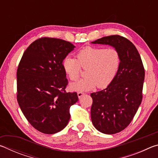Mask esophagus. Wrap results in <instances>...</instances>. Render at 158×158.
Returning a JSON list of instances; mask_svg holds the SVG:
<instances>
[{
    "label": "esophagus",
    "instance_id": "esophagus-1",
    "mask_svg": "<svg viewBox=\"0 0 158 158\" xmlns=\"http://www.w3.org/2000/svg\"><path fill=\"white\" fill-rule=\"evenodd\" d=\"M84 95V93H83V92H78V93H77V95H78L79 99L81 98Z\"/></svg>",
    "mask_w": 158,
    "mask_h": 158
}]
</instances>
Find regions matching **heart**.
I'll return each mask as SVG.
<instances>
[{
  "label": "heart",
  "mask_w": 158,
  "mask_h": 158,
  "mask_svg": "<svg viewBox=\"0 0 158 158\" xmlns=\"http://www.w3.org/2000/svg\"><path fill=\"white\" fill-rule=\"evenodd\" d=\"M77 58L67 56L63 61L64 71L72 81L79 79L81 68H86V77L70 85L76 91L92 90L96 85L100 89L106 87L115 78L121 64V56L114 48L89 46L77 53Z\"/></svg>",
  "instance_id": "b5f03b06"
}]
</instances>
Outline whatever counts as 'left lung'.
I'll return each mask as SVG.
<instances>
[{
    "mask_svg": "<svg viewBox=\"0 0 158 158\" xmlns=\"http://www.w3.org/2000/svg\"><path fill=\"white\" fill-rule=\"evenodd\" d=\"M92 43L110 45L121 56L118 71L111 84L90 94L93 125L101 132L113 135L127 127L137 113L142 100L145 71L137 48L125 37L115 35Z\"/></svg>",
    "mask_w": 158,
    "mask_h": 158,
    "instance_id": "8db88e82",
    "label": "left lung"
}]
</instances>
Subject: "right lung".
<instances>
[{
    "label": "right lung",
    "instance_id": "1",
    "mask_svg": "<svg viewBox=\"0 0 158 158\" xmlns=\"http://www.w3.org/2000/svg\"><path fill=\"white\" fill-rule=\"evenodd\" d=\"M75 46L65 40L42 37L23 53L17 73V102L31 125L44 134L57 133L68 125L69 108L78 101L67 93L63 61Z\"/></svg>",
    "mask_w": 158,
    "mask_h": 158
}]
</instances>
